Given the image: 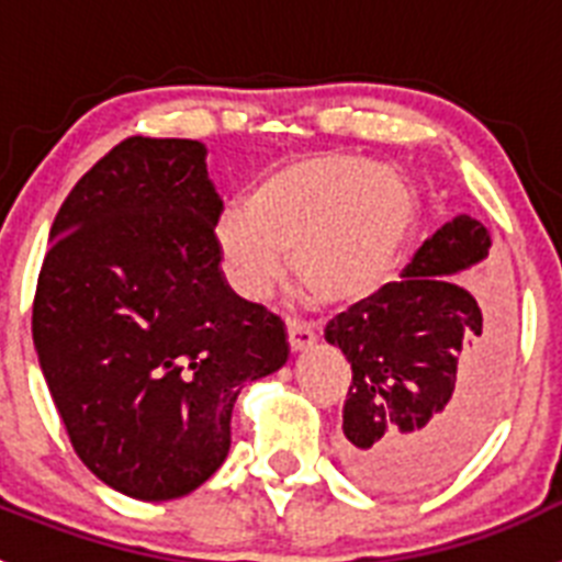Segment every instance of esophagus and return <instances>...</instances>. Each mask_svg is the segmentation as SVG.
<instances>
[{"label":"esophagus","instance_id":"1","mask_svg":"<svg viewBox=\"0 0 562 562\" xmlns=\"http://www.w3.org/2000/svg\"><path fill=\"white\" fill-rule=\"evenodd\" d=\"M286 337H290L292 351H304L315 342V329L304 321H286Z\"/></svg>","mask_w":562,"mask_h":562}]
</instances>
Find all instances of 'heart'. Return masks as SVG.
I'll list each match as a JSON object with an SVG mask.
<instances>
[{
    "instance_id": "b5f03b06",
    "label": "heart",
    "mask_w": 562,
    "mask_h": 562,
    "mask_svg": "<svg viewBox=\"0 0 562 562\" xmlns=\"http://www.w3.org/2000/svg\"><path fill=\"white\" fill-rule=\"evenodd\" d=\"M411 227L396 173L326 154L278 168L216 227L222 270L241 297H265L290 258L317 304H351L389 281Z\"/></svg>"
}]
</instances>
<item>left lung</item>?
Masks as SVG:
<instances>
[{"label":"left lung","instance_id":"8db88e82","mask_svg":"<svg viewBox=\"0 0 562 562\" xmlns=\"http://www.w3.org/2000/svg\"><path fill=\"white\" fill-rule=\"evenodd\" d=\"M486 252V227L456 216L400 281L326 324V342L351 362L340 459L360 484L414 493L456 473L484 439L504 394L506 331L450 276Z\"/></svg>","mask_w":562,"mask_h":562}]
</instances>
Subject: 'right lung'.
Wrapping results in <instances>:
<instances>
[{
    "mask_svg": "<svg viewBox=\"0 0 562 562\" xmlns=\"http://www.w3.org/2000/svg\"><path fill=\"white\" fill-rule=\"evenodd\" d=\"M207 148L126 137L58 211L33 342L78 459L112 490L171 501L231 450L233 402L290 355L281 317L227 290Z\"/></svg>",
    "mask_w": 562,
    "mask_h": 562,
    "instance_id": "add662e5",
    "label": "right lung"
}]
</instances>
